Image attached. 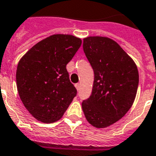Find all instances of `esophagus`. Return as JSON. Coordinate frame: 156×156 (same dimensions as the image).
Returning a JSON list of instances; mask_svg holds the SVG:
<instances>
[{"mask_svg":"<svg viewBox=\"0 0 156 156\" xmlns=\"http://www.w3.org/2000/svg\"><path fill=\"white\" fill-rule=\"evenodd\" d=\"M80 85H81L80 83H77V84H75V87L78 90H80Z\"/></svg>","mask_w":156,"mask_h":156,"instance_id":"1","label":"esophagus"}]
</instances>
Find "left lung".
<instances>
[{
  "label": "left lung",
  "instance_id": "1",
  "mask_svg": "<svg viewBox=\"0 0 156 156\" xmlns=\"http://www.w3.org/2000/svg\"><path fill=\"white\" fill-rule=\"evenodd\" d=\"M83 51L94 70L92 92L83 100L86 119L95 128H106L129 110L138 90V68L133 59L112 39H83Z\"/></svg>",
  "mask_w": 156,
  "mask_h": 156
}]
</instances>
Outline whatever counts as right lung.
<instances>
[{"label":"right lung","instance_id":"add662e5","mask_svg":"<svg viewBox=\"0 0 156 156\" xmlns=\"http://www.w3.org/2000/svg\"><path fill=\"white\" fill-rule=\"evenodd\" d=\"M82 44L79 38L56 34L34 45L20 59L17 88L27 111L39 121L53 123L63 116L77 90L66 65Z\"/></svg>","mask_w":156,"mask_h":156}]
</instances>
